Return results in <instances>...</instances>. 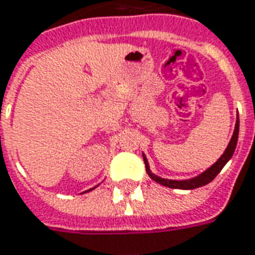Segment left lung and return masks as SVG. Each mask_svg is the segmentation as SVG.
<instances>
[{
	"mask_svg": "<svg viewBox=\"0 0 255 255\" xmlns=\"http://www.w3.org/2000/svg\"><path fill=\"white\" fill-rule=\"evenodd\" d=\"M238 136H239V117H238V120H236V126H235V131H233L232 138L229 140V143H228L224 154H222L211 167H208L204 172H202L200 175H197V177L195 178L177 181V179H165V178L158 177V175L153 174L152 171H150V167H149V163H147V158H146L145 154H142V156H143V161H145L146 172H147V175L152 178L154 182L160 183V185H163V186H167V188H171V189L188 190L204 186V185H207V183L211 182V181L220 174V171L224 168V165L227 164L228 161L231 160V157L233 156V153H235V149H236V145H238Z\"/></svg>",
	"mask_w": 255,
	"mask_h": 255,
	"instance_id": "8db88e82",
	"label": "left lung"
}]
</instances>
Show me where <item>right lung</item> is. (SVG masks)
I'll list each match as a JSON object with an SVG mask.
<instances>
[{"label":"right lung","instance_id":"right-lung-1","mask_svg":"<svg viewBox=\"0 0 255 255\" xmlns=\"http://www.w3.org/2000/svg\"><path fill=\"white\" fill-rule=\"evenodd\" d=\"M95 188H97V186H95ZM95 188H92V189H95ZM92 189H88V190H85V192H90V190H92Z\"/></svg>","mask_w":255,"mask_h":255}]
</instances>
